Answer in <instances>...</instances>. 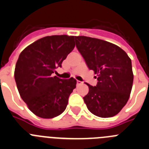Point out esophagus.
I'll return each instance as SVG.
<instances>
[{"mask_svg":"<svg viewBox=\"0 0 149 149\" xmlns=\"http://www.w3.org/2000/svg\"><path fill=\"white\" fill-rule=\"evenodd\" d=\"M81 81H79V80H77V81H76V84H77V85H80V84H81Z\"/></svg>","mask_w":149,"mask_h":149,"instance_id":"1","label":"esophagus"}]
</instances>
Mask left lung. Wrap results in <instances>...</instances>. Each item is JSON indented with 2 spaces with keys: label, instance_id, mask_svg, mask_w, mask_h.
Returning a JSON list of instances; mask_svg holds the SVG:
<instances>
[{
  "label": "left lung",
  "instance_id": "left-lung-1",
  "mask_svg": "<svg viewBox=\"0 0 149 149\" xmlns=\"http://www.w3.org/2000/svg\"><path fill=\"white\" fill-rule=\"evenodd\" d=\"M76 45L88 68L98 76L96 86L88 84L83 97L93 114L108 118L117 114L129 99L134 75L131 60L120 47L87 36H76Z\"/></svg>",
  "mask_w": 149,
  "mask_h": 149
}]
</instances>
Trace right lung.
<instances>
[{"mask_svg":"<svg viewBox=\"0 0 149 149\" xmlns=\"http://www.w3.org/2000/svg\"><path fill=\"white\" fill-rule=\"evenodd\" d=\"M75 47L74 36H46L26 47L19 55L15 79L20 96L29 109L45 119L64 112L76 80L53 76L55 70Z\"/></svg>","mask_w":149,"mask_h":149,"instance_id":"obj_1","label":"right lung"}]
</instances>
